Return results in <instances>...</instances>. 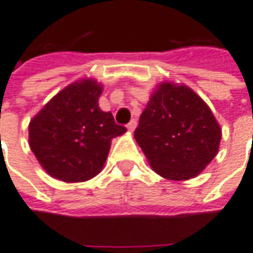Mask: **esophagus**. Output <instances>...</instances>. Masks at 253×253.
<instances>
[{"mask_svg":"<svg viewBox=\"0 0 253 253\" xmlns=\"http://www.w3.org/2000/svg\"><path fill=\"white\" fill-rule=\"evenodd\" d=\"M136 126H137V122H136V120H131V122L127 125V128H128V131H134Z\"/></svg>","mask_w":253,"mask_h":253,"instance_id":"esophagus-1","label":"esophagus"}]
</instances>
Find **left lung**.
<instances>
[{
	"instance_id": "8db88e82",
	"label": "left lung",
	"mask_w": 253,
	"mask_h": 253,
	"mask_svg": "<svg viewBox=\"0 0 253 253\" xmlns=\"http://www.w3.org/2000/svg\"><path fill=\"white\" fill-rule=\"evenodd\" d=\"M134 138L153 170L182 181L198 175L216 156L221 127L190 87L161 83L140 116Z\"/></svg>"
}]
</instances>
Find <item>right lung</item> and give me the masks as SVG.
Instances as JSON below:
<instances>
[{
  "instance_id": "add662e5",
  "label": "right lung",
  "mask_w": 253,
  "mask_h": 253,
  "mask_svg": "<svg viewBox=\"0 0 253 253\" xmlns=\"http://www.w3.org/2000/svg\"><path fill=\"white\" fill-rule=\"evenodd\" d=\"M102 86L86 79L52 97L29 123V146L45 171L65 182L90 180L105 164L112 138L126 127L102 112Z\"/></svg>"
}]
</instances>
